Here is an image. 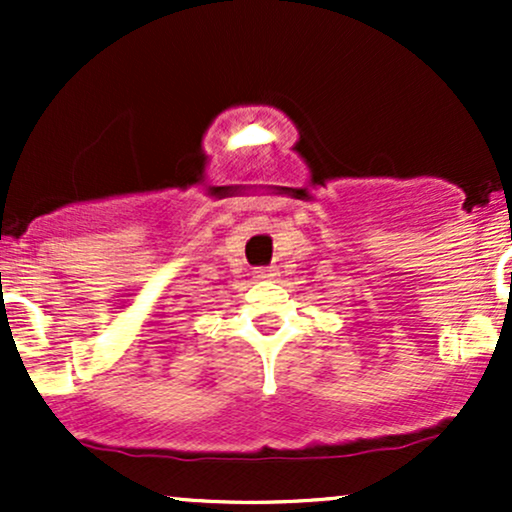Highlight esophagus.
<instances>
[{
  "label": "esophagus",
  "mask_w": 512,
  "mask_h": 512,
  "mask_svg": "<svg viewBox=\"0 0 512 512\" xmlns=\"http://www.w3.org/2000/svg\"><path fill=\"white\" fill-rule=\"evenodd\" d=\"M255 276H257V279H272V276H276V274H274L272 267H260L255 272Z\"/></svg>",
  "instance_id": "34e87169"
}]
</instances>
